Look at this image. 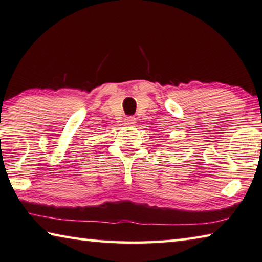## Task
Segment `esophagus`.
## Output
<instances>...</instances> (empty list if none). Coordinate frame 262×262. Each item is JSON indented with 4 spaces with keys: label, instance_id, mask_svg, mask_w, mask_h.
I'll return each mask as SVG.
<instances>
[{
    "label": "esophagus",
    "instance_id": "34e87169",
    "mask_svg": "<svg viewBox=\"0 0 262 262\" xmlns=\"http://www.w3.org/2000/svg\"><path fill=\"white\" fill-rule=\"evenodd\" d=\"M124 124H125V125H134V124H136V117H134V116L125 117L124 118Z\"/></svg>",
    "mask_w": 262,
    "mask_h": 262
}]
</instances>
